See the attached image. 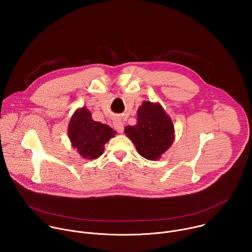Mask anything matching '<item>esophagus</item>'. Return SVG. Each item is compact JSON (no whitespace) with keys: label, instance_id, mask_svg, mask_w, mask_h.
I'll list each match as a JSON object with an SVG mask.
<instances>
[{"label":"esophagus","instance_id":"obj_1","mask_svg":"<svg viewBox=\"0 0 252 252\" xmlns=\"http://www.w3.org/2000/svg\"><path fill=\"white\" fill-rule=\"evenodd\" d=\"M114 126H115V128L118 130V132H120V133L124 132V124L122 123V121H120V120H115V122H114Z\"/></svg>","mask_w":252,"mask_h":252}]
</instances>
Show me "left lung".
I'll use <instances>...</instances> for the list:
<instances>
[{"label":"left lung","mask_w":252,"mask_h":252,"mask_svg":"<svg viewBox=\"0 0 252 252\" xmlns=\"http://www.w3.org/2000/svg\"><path fill=\"white\" fill-rule=\"evenodd\" d=\"M138 154L156 160L171 146L174 138L173 125L160 104L143 101L137 111V124L125 129Z\"/></svg>","instance_id":"obj_1"}]
</instances>
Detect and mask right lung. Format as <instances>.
<instances>
[{
	"instance_id": "add662e5",
	"label": "right lung",
	"mask_w": 252,
	"mask_h": 252,
	"mask_svg": "<svg viewBox=\"0 0 252 252\" xmlns=\"http://www.w3.org/2000/svg\"><path fill=\"white\" fill-rule=\"evenodd\" d=\"M116 133L109 126L93 121L92 114L86 107L78 110L68 125L71 146L87 159L98 158L103 152L105 143Z\"/></svg>"
}]
</instances>
